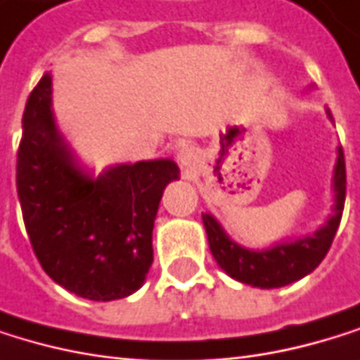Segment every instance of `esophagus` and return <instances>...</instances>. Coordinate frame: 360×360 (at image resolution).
Returning a JSON list of instances; mask_svg holds the SVG:
<instances>
[{
  "instance_id": "34e87169",
  "label": "esophagus",
  "mask_w": 360,
  "mask_h": 360,
  "mask_svg": "<svg viewBox=\"0 0 360 360\" xmlns=\"http://www.w3.org/2000/svg\"><path fill=\"white\" fill-rule=\"evenodd\" d=\"M179 160H181V164H184V166L192 164V160H194L192 149H181V151H179Z\"/></svg>"
}]
</instances>
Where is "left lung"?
<instances>
[{
    "mask_svg": "<svg viewBox=\"0 0 360 360\" xmlns=\"http://www.w3.org/2000/svg\"><path fill=\"white\" fill-rule=\"evenodd\" d=\"M328 117L333 119L330 110ZM344 202H346V160H344V149L340 147L338 166H335V215L314 237H305L295 243H281L266 252H250L237 245L235 241H230L221 226L209 213L202 215V221L207 228L211 254L215 262L230 277L258 288H281L305 277L322 262L340 228Z\"/></svg>",
    "mask_w": 360,
    "mask_h": 360,
    "instance_id": "left-lung-1",
    "label": "left lung"
}]
</instances>
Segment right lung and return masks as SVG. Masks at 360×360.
I'll return each mask as SVG.
<instances>
[{"mask_svg":"<svg viewBox=\"0 0 360 360\" xmlns=\"http://www.w3.org/2000/svg\"><path fill=\"white\" fill-rule=\"evenodd\" d=\"M170 160L121 164L98 179L74 166L51 112V74L27 98L16 151V192L46 275L89 301L136 292L153 262L151 233Z\"/></svg>","mask_w":360,"mask_h":360,"instance_id":"right-lung-1","label":"right lung"}]
</instances>
